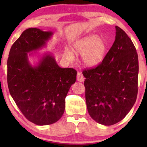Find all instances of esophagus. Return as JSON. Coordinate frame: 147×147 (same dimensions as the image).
Returning a JSON list of instances; mask_svg holds the SVG:
<instances>
[{
	"mask_svg": "<svg viewBox=\"0 0 147 147\" xmlns=\"http://www.w3.org/2000/svg\"><path fill=\"white\" fill-rule=\"evenodd\" d=\"M77 80L79 82H84V77L82 73H80L78 72L77 74Z\"/></svg>",
	"mask_w": 147,
	"mask_h": 147,
	"instance_id": "obj_1",
	"label": "esophagus"
}]
</instances>
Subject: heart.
<instances>
[{
	"label": "heart",
	"mask_w": 147,
	"mask_h": 147,
	"mask_svg": "<svg viewBox=\"0 0 147 147\" xmlns=\"http://www.w3.org/2000/svg\"><path fill=\"white\" fill-rule=\"evenodd\" d=\"M74 52L82 55L83 63L86 66L98 65L104 59L107 50L105 40L96 35H90L76 42L73 47ZM65 59L73 61L74 55L71 50L66 48L64 52Z\"/></svg>",
	"instance_id": "obj_1"
}]
</instances>
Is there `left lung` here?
Returning <instances> with one entry per match:
<instances>
[{
    "mask_svg": "<svg viewBox=\"0 0 147 147\" xmlns=\"http://www.w3.org/2000/svg\"><path fill=\"white\" fill-rule=\"evenodd\" d=\"M138 58L131 40L115 26V40L102 62L83 71L86 107L90 116L105 126L125 117L138 93Z\"/></svg>",
    "mask_w": 147,
    "mask_h": 147,
    "instance_id": "obj_1",
    "label": "left lung"
}]
</instances>
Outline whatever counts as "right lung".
<instances>
[{
	"mask_svg": "<svg viewBox=\"0 0 147 147\" xmlns=\"http://www.w3.org/2000/svg\"><path fill=\"white\" fill-rule=\"evenodd\" d=\"M52 35L36 28L24 30L12 45L7 59L10 94L27 119L39 126L60 119L65 98L76 80V71L59 67L51 53H45L33 66L29 62L33 53H28L45 47Z\"/></svg>",
	"mask_w": 147,
	"mask_h": 147,
	"instance_id": "right-lung-1",
	"label": "right lung"
}]
</instances>
